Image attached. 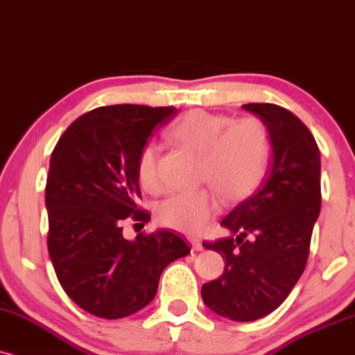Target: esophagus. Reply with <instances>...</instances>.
<instances>
[{"mask_svg": "<svg viewBox=\"0 0 355 355\" xmlns=\"http://www.w3.org/2000/svg\"><path fill=\"white\" fill-rule=\"evenodd\" d=\"M189 242H191V245H192V250H194V252H200V250H204L202 240H200V239H198V237H191V239H189Z\"/></svg>", "mask_w": 355, "mask_h": 355, "instance_id": "1", "label": "esophagus"}]
</instances>
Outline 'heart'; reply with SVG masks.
<instances>
[{
	"mask_svg": "<svg viewBox=\"0 0 355 355\" xmlns=\"http://www.w3.org/2000/svg\"><path fill=\"white\" fill-rule=\"evenodd\" d=\"M171 138L199 155V179L211 184L227 202L247 199L261 186L273 155L268 125L255 115L232 120L220 113L194 110L171 128ZM137 174L143 189L161 191L155 144H146L139 153ZM217 211V194L202 187L173 192L156 205L155 214L163 227L194 234Z\"/></svg>",
	"mask_w": 355,
	"mask_h": 355,
	"instance_id": "1",
	"label": "heart"
}]
</instances>
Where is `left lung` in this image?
<instances>
[{
    "instance_id": "1",
    "label": "left lung",
    "mask_w": 355,
    "mask_h": 355,
    "mask_svg": "<svg viewBox=\"0 0 355 355\" xmlns=\"http://www.w3.org/2000/svg\"><path fill=\"white\" fill-rule=\"evenodd\" d=\"M242 107L268 125L273 164L263 187L220 222L229 237L202 243L220 253L225 268L200 295L218 316L250 322L275 311L303 275L321 211V155L290 110L275 103Z\"/></svg>"
}]
</instances>
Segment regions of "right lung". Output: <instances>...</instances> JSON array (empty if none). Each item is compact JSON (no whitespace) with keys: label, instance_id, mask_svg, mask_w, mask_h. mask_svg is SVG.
Returning a JSON list of instances; mask_svg holds the SVG:
<instances>
[{"label":"right lung","instance_id":"obj_1","mask_svg":"<svg viewBox=\"0 0 355 355\" xmlns=\"http://www.w3.org/2000/svg\"><path fill=\"white\" fill-rule=\"evenodd\" d=\"M174 113V107H98L78 116L51 155L49 257L69 298L94 316L120 319L143 309L166 266L191 252L169 230L123 237L125 218L150 220L137 204L138 156Z\"/></svg>","mask_w":355,"mask_h":355}]
</instances>
